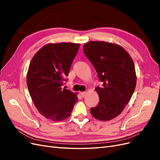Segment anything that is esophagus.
Wrapping results in <instances>:
<instances>
[{"label":"esophagus","mask_w":160,"mask_h":160,"mask_svg":"<svg viewBox=\"0 0 160 160\" xmlns=\"http://www.w3.org/2000/svg\"><path fill=\"white\" fill-rule=\"evenodd\" d=\"M80 95H81V96L82 97V98H85V95H87V93H86V92H81Z\"/></svg>","instance_id":"1"}]
</instances>
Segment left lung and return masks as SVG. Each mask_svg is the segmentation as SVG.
Segmentation results:
<instances>
[{"label":"left lung","mask_w":160,"mask_h":160,"mask_svg":"<svg viewBox=\"0 0 160 160\" xmlns=\"http://www.w3.org/2000/svg\"><path fill=\"white\" fill-rule=\"evenodd\" d=\"M83 52L103 83L95 88L99 101L91 113L99 120L112 119L122 112L136 86L133 61L123 48L104 41L87 42Z\"/></svg>","instance_id":"1"}]
</instances>
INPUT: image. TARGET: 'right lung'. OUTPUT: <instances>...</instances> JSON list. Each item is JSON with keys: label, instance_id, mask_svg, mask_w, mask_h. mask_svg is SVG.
Returning <instances> with one entry per match:
<instances>
[{"label": "right lung", "instance_id": "add662e5", "mask_svg": "<svg viewBox=\"0 0 160 160\" xmlns=\"http://www.w3.org/2000/svg\"><path fill=\"white\" fill-rule=\"evenodd\" d=\"M80 44H48L34 55L27 83L35 107L43 116L59 122L71 115L78 98L63 88Z\"/></svg>", "mask_w": 160, "mask_h": 160}]
</instances>
